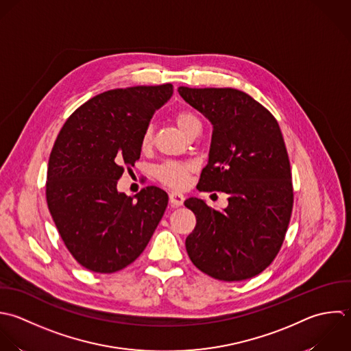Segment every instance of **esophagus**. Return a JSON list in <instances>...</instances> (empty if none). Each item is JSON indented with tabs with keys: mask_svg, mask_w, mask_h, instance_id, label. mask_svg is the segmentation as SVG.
<instances>
[{
	"mask_svg": "<svg viewBox=\"0 0 351 351\" xmlns=\"http://www.w3.org/2000/svg\"><path fill=\"white\" fill-rule=\"evenodd\" d=\"M169 202H171L173 206H180V205H183V202H184V195H183L182 193L172 191V193H169Z\"/></svg>",
	"mask_w": 351,
	"mask_h": 351,
	"instance_id": "34e87169",
	"label": "esophagus"
}]
</instances>
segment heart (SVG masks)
<instances>
[{"label": "heart", "instance_id": "1", "mask_svg": "<svg viewBox=\"0 0 351 351\" xmlns=\"http://www.w3.org/2000/svg\"><path fill=\"white\" fill-rule=\"evenodd\" d=\"M173 120L178 125V128L182 131L183 135L189 136L195 131L201 130V123L198 120V117L190 112V110H179L175 113ZM152 128L147 127L142 135V141L141 145L143 149H147L152 143ZM193 172V167L190 164H178V162H168L161 165L157 171H156V176L157 179L173 189H183L187 182H189V176Z\"/></svg>", "mask_w": 351, "mask_h": 351}]
</instances>
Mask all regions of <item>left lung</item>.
I'll return each mask as SVG.
<instances>
[{"mask_svg": "<svg viewBox=\"0 0 351 351\" xmlns=\"http://www.w3.org/2000/svg\"><path fill=\"white\" fill-rule=\"evenodd\" d=\"M182 98L213 125L199 191H224L228 206L210 209L189 198L197 217L186 239L193 264L204 274L241 282L257 276L278 256L291 217V168L274 114L237 88H178Z\"/></svg>", "mask_w": 351, "mask_h": 351, "instance_id": "left-lung-1", "label": "left lung"}]
</instances>
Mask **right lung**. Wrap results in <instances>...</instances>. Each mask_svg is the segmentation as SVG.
I'll list each match as a JSON object with an SVG mask.
<instances>
[{"instance_id":"add662e5","label":"right lung","mask_w":351,"mask_h":351,"mask_svg":"<svg viewBox=\"0 0 351 351\" xmlns=\"http://www.w3.org/2000/svg\"><path fill=\"white\" fill-rule=\"evenodd\" d=\"M171 83L101 93L79 106L53 145L46 201L72 257L98 274L117 272L147 246L168 194L156 186L128 197L117 191L124 168L141 157L153 113L172 95Z\"/></svg>"}]
</instances>
